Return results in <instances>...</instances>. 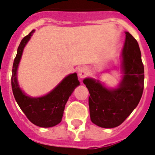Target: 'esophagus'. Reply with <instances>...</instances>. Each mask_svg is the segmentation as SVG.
Wrapping results in <instances>:
<instances>
[{"instance_id":"34e87169","label":"esophagus","mask_w":155,"mask_h":155,"mask_svg":"<svg viewBox=\"0 0 155 155\" xmlns=\"http://www.w3.org/2000/svg\"><path fill=\"white\" fill-rule=\"evenodd\" d=\"M88 68L85 66H83V67H80L79 69H78V75H79V77L83 79V78L86 77L87 75H88Z\"/></svg>"}]
</instances>
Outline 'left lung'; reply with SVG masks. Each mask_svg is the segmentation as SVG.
<instances>
[{
  "label": "left lung",
  "mask_w": 155,
  "mask_h": 155,
  "mask_svg": "<svg viewBox=\"0 0 155 155\" xmlns=\"http://www.w3.org/2000/svg\"><path fill=\"white\" fill-rule=\"evenodd\" d=\"M122 77L117 87H107L100 80L85 78L84 84L89 91L90 117L102 128L120 125L139 103L144 88V66L137 40L125 32L120 54Z\"/></svg>",
  "instance_id": "left-lung-1"
}]
</instances>
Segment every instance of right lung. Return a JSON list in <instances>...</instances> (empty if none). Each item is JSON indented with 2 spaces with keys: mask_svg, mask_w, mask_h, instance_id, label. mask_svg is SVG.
<instances>
[{
  "mask_svg": "<svg viewBox=\"0 0 155 155\" xmlns=\"http://www.w3.org/2000/svg\"><path fill=\"white\" fill-rule=\"evenodd\" d=\"M35 31L33 30L29 35L23 38L18 48L12 70V89L18 104L33 124L39 127H53L61 122L66 103L75 87L80 84L78 80L77 74L73 73L66 76L53 90L42 97H29L21 89L17 77L18 65L24 47Z\"/></svg>",
  "mask_w": 155,
  "mask_h": 155,
  "instance_id": "obj_1",
  "label": "right lung"
}]
</instances>
